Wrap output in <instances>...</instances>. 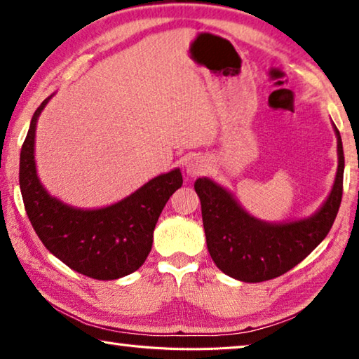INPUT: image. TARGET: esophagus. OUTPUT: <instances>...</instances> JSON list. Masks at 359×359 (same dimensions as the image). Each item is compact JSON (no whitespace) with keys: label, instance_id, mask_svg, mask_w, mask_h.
I'll return each instance as SVG.
<instances>
[{"label":"esophagus","instance_id":"esophagus-1","mask_svg":"<svg viewBox=\"0 0 359 359\" xmlns=\"http://www.w3.org/2000/svg\"><path fill=\"white\" fill-rule=\"evenodd\" d=\"M205 169H208V161L201 156H193L191 160H188L187 163V174L190 175V177H198V175L205 172Z\"/></svg>","mask_w":359,"mask_h":359}]
</instances>
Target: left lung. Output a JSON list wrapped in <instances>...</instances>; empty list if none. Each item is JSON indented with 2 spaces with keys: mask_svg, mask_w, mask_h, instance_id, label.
<instances>
[{
  "mask_svg": "<svg viewBox=\"0 0 359 359\" xmlns=\"http://www.w3.org/2000/svg\"><path fill=\"white\" fill-rule=\"evenodd\" d=\"M339 166L332 190L313 215L288 223H266L241 208L228 190L214 180L194 182L201 199L208 250L224 274L241 282H264L285 274L311 255L332 226L342 201L344 149L339 130Z\"/></svg>",
  "mask_w": 359,
  "mask_h": 359,
  "instance_id": "obj_1",
  "label": "left lung"
}]
</instances>
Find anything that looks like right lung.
I'll return each mask as SVG.
<instances>
[{"mask_svg":"<svg viewBox=\"0 0 359 359\" xmlns=\"http://www.w3.org/2000/svg\"><path fill=\"white\" fill-rule=\"evenodd\" d=\"M33 114L20 151V191L42 244L79 274L115 280L137 271L149 257L154 229L171 194L182 187L180 169L149 180L130 196L102 209H77L50 196L34 163L36 123L48 100Z\"/></svg>","mask_w":359,"mask_h":359,"instance_id":"obj_1","label":"right lung"}]
</instances>
